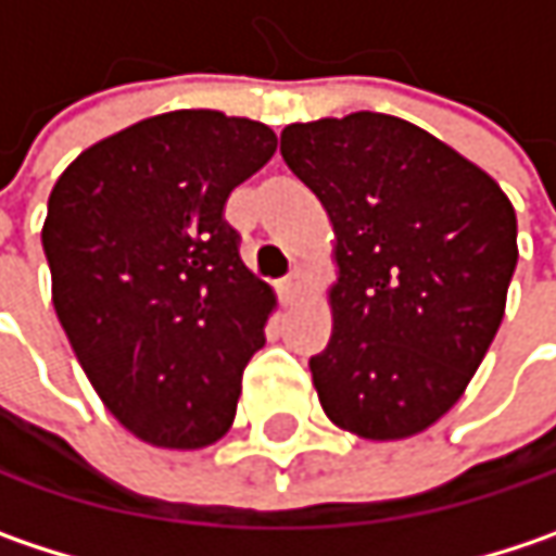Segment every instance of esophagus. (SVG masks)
<instances>
[{
  "mask_svg": "<svg viewBox=\"0 0 556 556\" xmlns=\"http://www.w3.org/2000/svg\"><path fill=\"white\" fill-rule=\"evenodd\" d=\"M298 288H300V268H294L288 278H281V281H278V294H281L285 300L294 298V294H298Z\"/></svg>",
  "mask_w": 556,
  "mask_h": 556,
  "instance_id": "34e87169",
  "label": "esophagus"
}]
</instances>
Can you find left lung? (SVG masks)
<instances>
[{"label":"left lung","mask_w":556,"mask_h":556,"mask_svg":"<svg viewBox=\"0 0 556 556\" xmlns=\"http://www.w3.org/2000/svg\"><path fill=\"white\" fill-rule=\"evenodd\" d=\"M281 157L336 227L332 338L309 357L323 412L364 440L415 437L500 329L516 212L481 167L386 113L291 123Z\"/></svg>","instance_id":"1"}]
</instances>
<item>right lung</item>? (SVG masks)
Segmentation results:
<instances>
[{"label":"right lung","instance_id":"add662e5","mask_svg":"<svg viewBox=\"0 0 556 556\" xmlns=\"http://www.w3.org/2000/svg\"><path fill=\"white\" fill-rule=\"evenodd\" d=\"M278 136L218 110H174L81 151L43 220L53 306L103 405L139 440L202 450L237 415L275 294L224 220Z\"/></svg>","mask_w":556,"mask_h":556}]
</instances>
